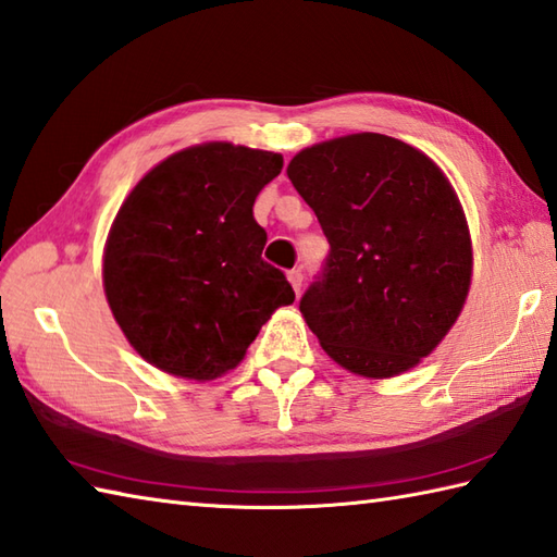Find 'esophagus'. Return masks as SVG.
<instances>
[{
  "instance_id": "esophagus-1",
  "label": "esophagus",
  "mask_w": 557,
  "mask_h": 557,
  "mask_svg": "<svg viewBox=\"0 0 557 557\" xmlns=\"http://www.w3.org/2000/svg\"><path fill=\"white\" fill-rule=\"evenodd\" d=\"M287 280L292 282V287H294V292H301V285H304V272L299 270V268H294V270H289L287 272Z\"/></svg>"
}]
</instances>
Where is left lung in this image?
Instances as JSON below:
<instances>
[{"instance_id": "1", "label": "left lung", "mask_w": 557, "mask_h": 557, "mask_svg": "<svg viewBox=\"0 0 557 557\" xmlns=\"http://www.w3.org/2000/svg\"><path fill=\"white\" fill-rule=\"evenodd\" d=\"M330 253L299 309L330 359L366 377L409 371L465 306L471 244L437 164L383 134L301 150L287 168Z\"/></svg>"}]
</instances>
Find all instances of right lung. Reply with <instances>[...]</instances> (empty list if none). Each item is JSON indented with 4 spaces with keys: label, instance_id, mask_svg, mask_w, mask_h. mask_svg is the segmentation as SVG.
Wrapping results in <instances>:
<instances>
[{
    "label": "right lung",
    "instance_id": "add662e5",
    "mask_svg": "<svg viewBox=\"0 0 557 557\" xmlns=\"http://www.w3.org/2000/svg\"><path fill=\"white\" fill-rule=\"evenodd\" d=\"M282 156L194 146L152 168L116 212L104 294L134 349L158 369L212 381L234 369L294 289L263 260L253 203Z\"/></svg>",
    "mask_w": 557,
    "mask_h": 557
}]
</instances>
